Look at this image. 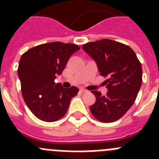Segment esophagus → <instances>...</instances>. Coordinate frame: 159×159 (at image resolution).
<instances>
[{
  "instance_id": "obj_1",
  "label": "esophagus",
  "mask_w": 159,
  "mask_h": 159,
  "mask_svg": "<svg viewBox=\"0 0 159 159\" xmlns=\"http://www.w3.org/2000/svg\"><path fill=\"white\" fill-rule=\"evenodd\" d=\"M80 92H88V90L84 89V88H80Z\"/></svg>"
}]
</instances>
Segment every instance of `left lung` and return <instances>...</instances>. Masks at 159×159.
I'll list each match as a JSON object with an SVG mask.
<instances>
[{"mask_svg":"<svg viewBox=\"0 0 159 159\" xmlns=\"http://www.w3.org/2000/svg\"><path fill=\"white\" fill-rule=\"evenodd\" d=\"M83 49L95 60L108 92L92 91L95 102L90 107L92 116L102 123L123 117L134 104L143 82L141 63L129 46L109 39L88 42Z\"/></svg>","mask_w":159,"mask_h":159,"instance_id":"obj_1","label":"left lung"}]
</instances>
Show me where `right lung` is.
<instances>
[{"mask_svg": "<svg viewBox=\"0 0 159 159\" xmlns=\"http://www.w3.org/2000/svg\"><path fill=\"white\" fill-rule=\"evenodd\" d=\"M80 49L75 43L51 42L29 49L20 59L17 73L24 100L42 121L61 119L78 93L76 87L64 88L54 80L64 71L70 57Z\"/></svg>", "mask_w": 159, "mask_h": 159, "instance_id": "right-lung-1", "label": "right lung"}]
</instances>
